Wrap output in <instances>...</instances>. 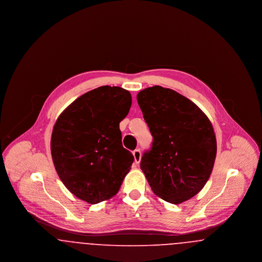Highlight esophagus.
I'll list each match as a JSON object with an SVG mask.
<instances>
[{"mask_svg": "<svg viewBox=\"0 0 262 262\" xmlns=\"http://www.w3.org/2000/svg\"><path fill=\"white\" fill-rule=\"evenodd\" d=\"M133 154H134V157H135V162H136V164H138V163L140 162V160H141V152H140V150H135L133 152Z\"/></svg>", "mask_w": 262, "mask_h": 262, "instance_id": "obj_1", "label": "esophagus"}]
</instances>
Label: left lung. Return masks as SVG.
Segmentation results:
<instances>
[{
  "instance_id": "obj_1",
  "label": "left lung",
  "mask_w": 262,
  "mask_h": 262,
  "mask_svg": "<svg viewBox=\"0 0 262 262\" xmlns=\"http://www.w3.org/2000/svg\"><path fill=\"white\" fill-rule=\"evenodd\" d=\"M153 137L140 168L153 192L179 204L198 194L208 181L217 143L207 116L187 97L159 85L137 96Z\"/></svg>"
}]
</instances>
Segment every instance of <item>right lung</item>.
<instances>
[{
  "mask_svg": "<svg viewBox=\"0 0 262 262\" xmlns=\"http://www.w3.org/2000/svg\"><path fill=\"white\" fill-rule=\"evenodd\" d=\"M132 95L119 86H100L75 99L59 116L51 154L62 184L90 204L113 198L134 162L123 147L120 123Z\"/></svg>",
  "mask_w": 262,
  "mask_h": 262,
  "instance_id": "add662e5",
  "label": "right lung"
}]
</instances>
